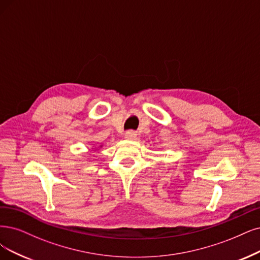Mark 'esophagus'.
Returning <instances> with one entry per match:
<instances>
[{
	"mask_svg": "<svg viewBox=\"0 0 260 260\" xmlns=\"http://www.w3.org/2000/svg\"><path fill=\"white\" fill-rule=\"evenodd\" d=\"M124 137H125V139H127V140H135L136 137H137V134L135 132H133V131H128V132L125 133Z\"/></svg>",
	"mask_w": 260,
	"mask_h": 260,
	"instance_id": "obj_1",
	"label": "esophagus"
}]
</instances>
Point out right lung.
Segmentation results:
<instances>
[{"instance_id": "right-lung-1", "label": "right lung", "mask_w": 260, "mask_h": 260, "mask_svg": "<svg viewBox=\"0 0 260 260\" xmlns=\"http://www.w3.org/2000/svg\"><path fill=\"white\" fill-rule=\"evenodd\" d=\"M101 147H102V146H100V148H101ZM95 150H99V149H95Z\"/></svg>"}]
</instances>
